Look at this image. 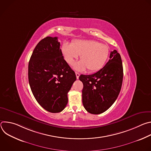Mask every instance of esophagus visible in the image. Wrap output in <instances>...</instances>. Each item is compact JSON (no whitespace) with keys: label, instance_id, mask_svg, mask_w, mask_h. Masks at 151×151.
I'll list each match as a JSON object with an SVG mask.
<instances>
[{"label":"esophagus","instance_id":"34e87169","mask_svg":"<svg viewBox=\"0 0 151 151\" xmlns=\"http://www.w3.org/2000/svg\"><path fill=\"white\" fill-rule=\"evenodd\" d=\"M75 74H76V79H79L80 74L78 72H75Z\"/></svg>","mask_w":151,"mask_h":151}]
</instances>
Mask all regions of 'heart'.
I'll return each instance as SVG.
<instances>
[{
    "label": "heart",
    "mask_w": 151,
    "mask_h": 151,
    "mask_svg": "<svg viewBox=\"0 0 151 151\" xmlns=\"http://www.w3.org/2000/svg\"><path fill=\"white\" fill-rule=\"evenodd\" d=\"M64 60L72 65L81 55L80 61L74 66V69L79 71L88 69L89 72H95L100 70L108 58L109 47L93 40H78L72 45L64 43L61 47Z\"/></svg>",
    "instance_id": "b5f03b06"
}]
</instances>
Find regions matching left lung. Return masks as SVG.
<instances>
[{"label":"left lung","instance_id":"8db88e82","mask_svg":"<svg viewBox=\"0 0 151 151\" xmlns=\"http://www.w3.org/2000/svg\"><path fill=\"white\" fill-rule=\"evenodd\" d=\"M110 59L96 73L81 75L82 103L87 112L100 114L108 109L116 100L121 89L123 67L120 54L116 50L111 52Z\"/></svg>","mask_w":151,"mask_h":151}]
</instances>
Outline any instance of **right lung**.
Segmentation results:
<instances>
[{
    "mask_svg": "<svg viewBox=\"0 0 151 151\" xmlns=\"http://www.w3.org/2000/svg\"><path fill=\"white\" fill-rule=\"evenodd\" d=\"M28 77L32 92L43 108L51 113L65 108L76 77L64 59L57 37H46L37 44L29 63Z\"/></svg>",
    "mask_w": 151,
    "mask_h": 151,
    "instance_id": "add662e5",
    "label": "right lung"
}]
</instances>
